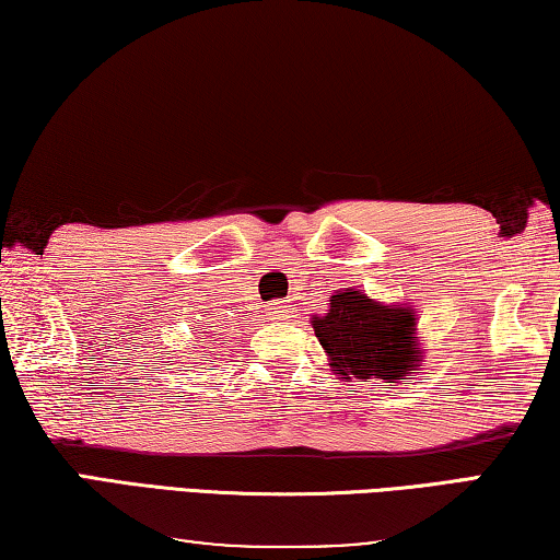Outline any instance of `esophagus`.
Here are the masks:
<instances>
[{
	"mask_svg": "<svg viewBox=\"0 0 560 560\" xmlns=\"http://www.w3.org/2000/svg\"><path fill=\"white\" fill-rule=\"evenodd\" d=\"M268 310H270L272 317H290L292 305H290V300H272Z\"/></svg>",
	"mask_w": 560,
	"mask_h": 560,
	"instance_id": "obj_1",
	"label": "esophagus"
}]
</instances>
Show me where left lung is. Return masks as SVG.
Instances as JSON below:
<instances>
[{"label":"left lung","instance_id":"obj_1","mask_svg":"<svg viewBox=\"0 0 560 560\" xmlns=\"http://www.w3.org/2000/svg\"><path fill=\"white\" fill-rule=\"evenodd\" d=\"M313 328L330 365L346 381H406L408 370L418 365L416 313L373 303L360 290L335 292L328 313L313 317Z\"/></svg>","mask_w":560,"mask_h":560}]
</instances>
